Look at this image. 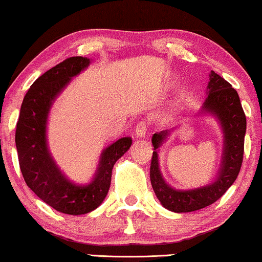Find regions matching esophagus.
<instances>
[{
  "instance_id": "obj_1",
  "label": "esophagus",
  "mask_w": 262,
  "mask_h": 262,
  "mask_svg": "<svg viewBox=\"0 0 262 262\" xmlns=\"http://www.w3.org/2000/svg\"><path fill=\"white\" fill-rule=\"evenodd\" d=\"M147 130H148L147 121H141V122H138V124H137L136 130H135V132H136L137 137H144V136H146V134H147Z\"/></svg>"
}]
</instances>
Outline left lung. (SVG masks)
Here are the masks:
<instances>
[{
    "instance_id": "8db88e82",
    "label": "left lung",
    "mask_w": 262,
    "mask_h": 262,
    "mask_svg": "<svg viewBox=\"0 0 262 262\" xmlns=\"http://www.w3.org/2000/svg\"><path fill=\"white\" fill-rule=\"evenodd\" d=\"M209 93L203 109L219 116L225 132V154L220 176L211 185L195 189H175L161 177L158 166L157 149L166 138L167 131L154 134V146L150 161V182L163 206L175 212H189L211 205L233 185L239 173L244 156V136L247 118L242 108L239 96L230 82L219 74L211 72L208 85Z\"/></svg>"
}]
</instances>
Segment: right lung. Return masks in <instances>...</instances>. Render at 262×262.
Instances as JSON below:
<instances>
[{"mask_svg":"<svg viewBox=\"0 0 262 262\" xmlns=\"http://www.w3.org/2000/svg\"><path fill=\"white\" fill-rule=\"evenodd\" d=\"M90 59L70 57L35 80L23 99L15 130L19 166L29 188L57 211L82 215L104 200L112 170L130 148L131 137H122L103 151L95 180L77 185L60 172L46 146V122L50 106L69 80L89 66Z\"/></svg>","mask_w":262,"mask_h":262,"instance_id":"obj_1","label":"right lung"}]
</instances>
